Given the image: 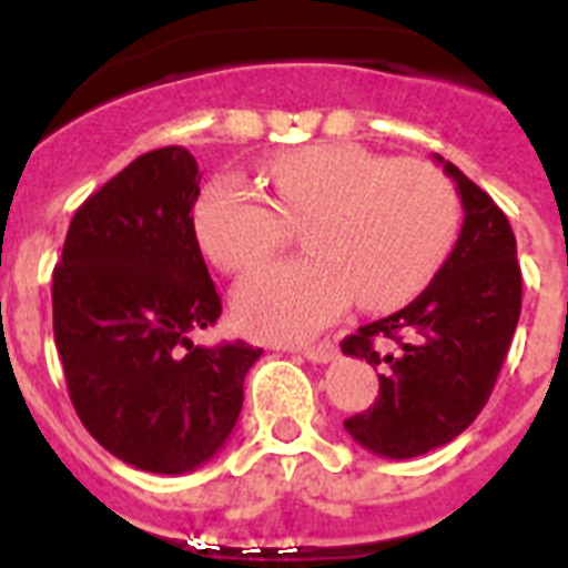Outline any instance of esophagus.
<instances>
[{
  "mask_svg": "<svg viewBox=\"0 0 568 568\" xmlns=\"http://www.w3.org/2000/svg\"><path fill=\"white\" fill-rule=\"evenodd\" d=\"M298 353L307 361H313V364H327V361L335 358V346L329 341H321V344L313 346H298Z\"/></svg>",
  "mask_w": 568,
  "mask_h": 568,
  "instance_id": "esophagus-1",
  "label": "esophagus"
}]
</instances>
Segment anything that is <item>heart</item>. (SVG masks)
I'll use <instances>...</instances> for the list:
<instances>
[{
	"label": "heart",
	"mask_w": 568,
	"mask_h": 568,
	"mask_svg": "<svg viewBox=\"0 0 568 568\" xmlns=\"http://www.w3.org/2000/svg\"><path fill=\"white\" fill-rule=\"evenodd\" d=\"M264 199L233 173L199 193L193 224L215 267L241 273L301 227L310 255L253 270L233 293L241 327L298 341L327 327L358 295L364 310H395L433 281L458 233V195L429 164L393 162L333 142L281 153Z\"/></svg>",
	"instance_id": "heart-1"
}]
</instances>
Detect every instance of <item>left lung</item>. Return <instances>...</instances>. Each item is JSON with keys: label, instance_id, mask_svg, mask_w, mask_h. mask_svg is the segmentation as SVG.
Segmentation results:
<instances>
[{"label": "left lung", "instance_id": "obj_1", "mask_svg": "<svg viewBox=\"0 0 568 568\" xmlns=\"http://www.w3.org/2000/svg\"><path fill=\"white\" fill-rule=\"evenodd\" d=\"M464 227L429 287L398 313L341 341L381 366V389L346 433L381 458H418L458 438L489 400L520 318L518 244L504 210L453 162Z\"/></svg>", "mask_w": 568, "mask_h": 568}]
</instances>
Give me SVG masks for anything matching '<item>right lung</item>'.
<instances>
[{"label": "right lung", "mask_w": 568, "mask_h": 568, "mask_svg": "<svg viewBox=\"0 0 568 568\" xmlns=\"http://www.w3.org/2000/svg\"><path fill=\"white\" fill-rule=\"evenodd\" d=\"M199 164L184 148L139 155L77 210L53 270V338L79 420L124 464L182 475L233 433L244 341L202 346L222 298L193 224Z\"/></svg>", "instance_id": "add662e5"}]
</instances>
